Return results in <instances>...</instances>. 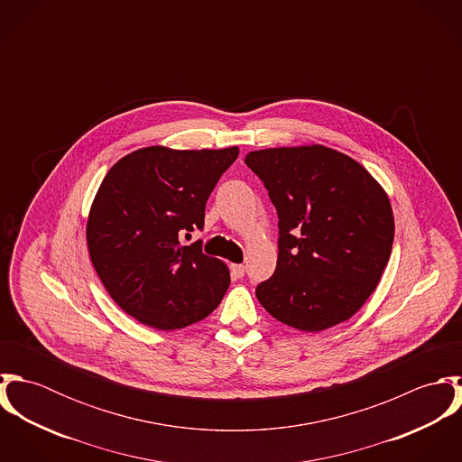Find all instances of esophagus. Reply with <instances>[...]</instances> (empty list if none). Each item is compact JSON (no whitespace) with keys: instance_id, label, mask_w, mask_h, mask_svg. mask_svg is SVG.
Masks as SVG:
<instances>
[{"instance_id":"obj_1","label":"esophagus","mask_w":462,"mask_h":462,"mask_svg":"<svg viewBox=\"0 0 462 462\" xmlns=\"http://www.w3.org/2000/svg\"><path fill=\"white\" fill-rule=\"evenodd\" d=\"M231 273L240 279V277H244V273H245V266L240 263H233L231 264Z\"/></svg>"}]
</instances>
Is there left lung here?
Wrapping results in <instances>:
<instances>
[{"instance_id": "8db88e82", "label": "left lung", "mask_w": 462, "mask_h": 462, "mask_svg": "<svg viewBox=\"0 0 462 462\" xmlns=\"http://www.w3.org/2000/svg\"><path fill=\"white\" fill-rule=\"evenodd\" d=\"M245 163L279 217L277 266L256 288L262 306L306 332L354 317L392 254L386 190L361 163L320 143L251 151Z\"/></svg>"}]
</instances>
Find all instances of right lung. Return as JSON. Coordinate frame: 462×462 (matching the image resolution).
Wrapping results in <instances>:
<instances>
[{
	"label": "right lung",
	"mask_w": 462,
	"mask_h": 462,
	"mask_svg": "<svg viewBox=\"0 0 462 462\" xmlns=\"http://www.w3.org/2000/svg\"><path fill=\"white\" fill-rule=\"evenodd\" d=\"M238 152L151 145L105 176L87 220L88 256L116 304L140 324L183 329L226 295L229 268L202 254L200 242L181 245V235L202 229L206 200Z\"/></svg>",
	"instance_id": "add662e5"
}]
</instances>
